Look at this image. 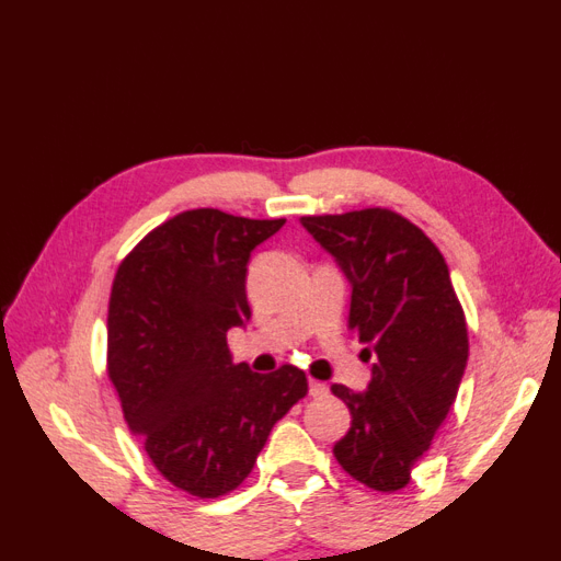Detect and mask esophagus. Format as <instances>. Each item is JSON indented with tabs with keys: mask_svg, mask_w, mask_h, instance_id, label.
<instances>
[{
	"mask_svg": "<svg viewBox=\"0 0 561 561\" xmlns=\"http://www.w3.org/2000/svg\"><path fill=\"white\" fill-rule=\"evenodd\" d=\"M309 393L313 399H321V397H325L328 393V387L323 381H316V379H309Z\"/></svg>",
	"mask_w": 561,
	"mask_h": 561,
	"instance_id": "1",
	"label": "esophagus"
}]
</instances>
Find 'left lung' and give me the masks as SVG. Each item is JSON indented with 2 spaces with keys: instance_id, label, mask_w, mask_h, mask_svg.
Segmentation results:
<instances>
[{
  "instance_id": "obj_1",
  "label": "left lung",
  "mask_w": 561,
  "mask_h": 561,
  "mask_svg": "<svg viewBox=\"0 0 561 561\" xmlns=\"http://www.w3.org/2000/svg\"><path fill=\"white\" fill-rule=\"evenodd\" d=\"M353 284L350 331L375 355L365 393L333 383L353 415L337 465L375 491H399L431 447L462 381L469 337L443 252L391 208L301 216Z\"/></svg>"
}]
</instances>
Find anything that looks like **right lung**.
I'll list each match as a JSON object with an SVG mask.
<instances>
[{
	"label": "right lung",
	"mask_w": 561,
	"mask_h": 561,
	"mask_svg": "<svg viewBox=\"0 0 561 561\" xmlns=\"http://www.w3.org/2000/svg\"><path fill=\"white\" fill-rule=\"evenodd\" d=\"M284 226L192 208L128 252L108 299V379L160 474L196 499L238 489L270 431L306 397L294 365H233L226 333L250 321V252Z\"/></svg>",
	"instance_id": "add662e5"
}]
</instances>
